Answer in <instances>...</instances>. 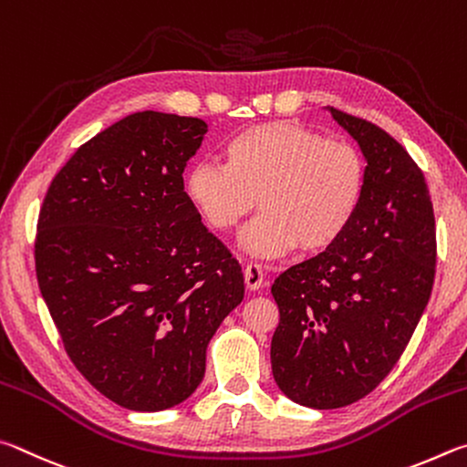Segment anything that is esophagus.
Instances as JSON below:
<instances>
[{"instance_id": "esophagus-1", "label": "esophagus", "mask_w": 467, "mask_h": 467, "mask_svg": "<svg viewBox=\"0 0 467 467\" xmlns=\"http://www.w3.org/2000/svg\"><path fill=\"white\" fill-rule=\"evenodd\" d=\"M244 281H246V287L250 291H258L260 287H263L265 273H263V268H260V265H256V263L246 265V268H244Z\"/></svg>"}]
</instances>
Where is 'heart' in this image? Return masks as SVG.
Segmentation results:
<instances>
[{
	"label": "heart",
	"mask_w": 467,
	"mask_h": 467,
	"mask_svg": "<svg viewBox=\"0 0 467 467\" xmlns=\"http://www.w3.org/2000/svg\"><path fill=\"white\" fill-rule=\"evenodd\" d=\"M223 161L201 160L184 174V196L213 232H232L252 209L242 235L256 258L330 248L357 217L365 194V160L347 139L291 120L258 122L223 143Z\"/></svg>",
	"instance_id": "heart-1"
}]
</instances>
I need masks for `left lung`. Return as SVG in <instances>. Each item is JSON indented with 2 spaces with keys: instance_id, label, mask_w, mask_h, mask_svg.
Segmentation results:
<instances>
[{
  "instance_id": "8db88e82",
  "label": "left lung",
  "mask_w": 467,
  "mask_h": 467,
  "mask_svg": "<svg viewBox=\"0 0 467 467\" xmlns=\"http://www.w3.org/2000/svg\"><path fill=\"white\" fill-rule=\"evenodd\" d=\"M361 147L365 194L338 242L279 275L271 293L276 386L332 410L365 398L394 369L435 281V215L420 168L373 122L328 109Z\"/></svg>"
}]
</instances>
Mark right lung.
<instances>
[{
    "mask_svg": "<svg viewBox=\"0 0 467 467\" xmlns=\"http://www.w3.org/2000/svg\"><path fill=\"white\" fill-rule=\"evenodd\" d=\"M204 133L201 119L129 114L71 155L40 207L36 279L63 347L129 410L184 402L244 299L238 260L184 196Z\"/></svg>",
    "mask_w": 467,
    "mask_h": 467,
    "instance_id": "1",
    "label": "right lung"
}]
</instances>
